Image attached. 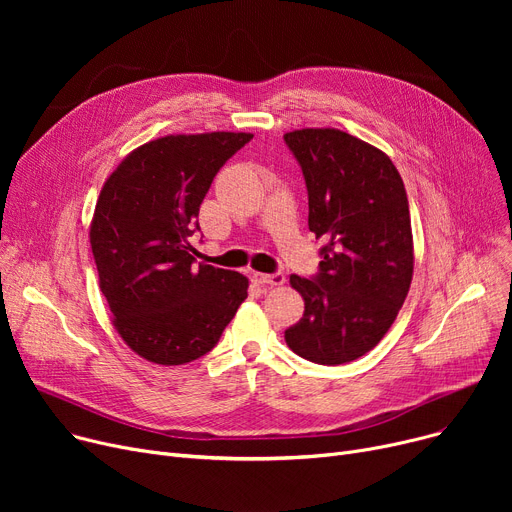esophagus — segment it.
Wrapping results in <instances>:
<instances>
[{"mask_svg": "<svg viewBox=\"0 0 512 512\" xmlns=\"http://www.w3.org/2000/svg\"><path fill=\"white\" fill-rule=\"evenodd\" d=\"M253 278L259 284H267V286H282L286 282V276L282 272H276V274H253Z\"/></svg>", "mask_w": 512, "mask_h": 512, "instance_id": "1", "label": "esophagus"}]
</instances>
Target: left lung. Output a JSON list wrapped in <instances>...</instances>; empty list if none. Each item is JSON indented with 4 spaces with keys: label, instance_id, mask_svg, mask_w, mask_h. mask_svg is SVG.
I'll return each instance as SVG.
<instances>
[{
    "label": "left lung",
    "instance_id": "8db88e82",
    "mask_svg": "<svg viewBox=\"0 0 512 512\" xmlns=\"http://www.w3.org/2000/svg\"><path fill=\"white\" fill-rule=\"evenodd\" d=\"M303 170L309 230L321 240L319 270L290 276L305 299L284 332L299 357L342 365L369 353L394 324L413 278L405 184L390 157L336 128L284 134Z\"/></svg>",
    "mask_w": 512,
    "mask_h": 512
}]
</instances>
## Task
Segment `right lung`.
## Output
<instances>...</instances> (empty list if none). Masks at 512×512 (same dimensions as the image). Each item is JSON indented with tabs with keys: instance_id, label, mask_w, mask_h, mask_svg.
Listing matches in <instances>:
<instances>
[{
	"instance_id": "right-lung-1",
	"label": "right lung",
	"mask_w": 512,
	"mask_h": 512,
	"mask_svg": "<svg viewBox=\"0 0 512 512\" xmlns=\"http://www.w3.org/2000/svg\"><path fill=\"white\" fill-rule=\"evenodd\" d=\"M247 132L170 134L134 149L105 180L91 222L103 297L122 340L143 359L207 355L247 299L249 280L199 263V207Z\"/></svg>"
}]
</instances>
